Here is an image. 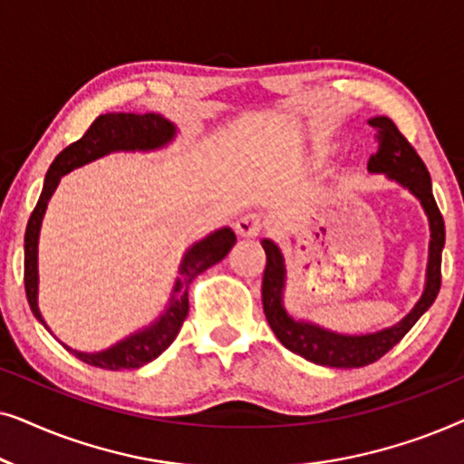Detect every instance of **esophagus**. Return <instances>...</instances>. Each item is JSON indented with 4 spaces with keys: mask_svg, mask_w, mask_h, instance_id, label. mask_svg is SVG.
I'll return each instance as SVG.
<instances>
[{
    "mask_svg": "<svg viewBox=\"0 0 464 464\" xmlns=\"http://www.w3.org/2000/svg\"><path fill=\"white\" fill-rule=\"evenodd\" d=\"M237 234L243 238H256L259 237V232H262V219H259V215L256 213H246V215H240L237 219Z\"/></svg>",
    "mask_w": 464,
    "mask_h": 464,
    "instance_id": "1",
    "label": "esophagus"
}]
</instances>
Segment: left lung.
<instances>
[{"label": "left lung", "instance_id": "1", "mask_svg": "<svg viewBox=\"0 0 464 464\" xmlns=\"http://www.w3.org/2000/svg\"><path fill=\"white\" fill-rule=\"evenodd\" d=\"M370 124L378 130V150L376 154L370 156L367 170L384 175L389 181H395L397 186L408 189L420 202L429 219L430 240L424 289L414 308L395 325L359 335L332 332V329L316 325L313 321L297 319L287 313L283 302L285 281H287L283 251L275 240L264 238L266 270L262 278V302L266 321L285 348L316 365L348 370V367H363L378 361L427 313L441 287V251L446 245V226H443V218L437 208L429 170L391 118L376 116L370 120Z\"/></svg>", "mask_w": 464, "mask_h": 464}]
</instances>
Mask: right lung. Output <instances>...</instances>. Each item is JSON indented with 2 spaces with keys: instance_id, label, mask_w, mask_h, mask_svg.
<instances>
[{
  "instance_id": "add662e5",
  "label": "right lung",
  "mask_w": 464,
  "mask_h": 464,
  "mask_svg": "<svg viewBox=\"0 0 464 464\" xmlns=\"http://www.w3.org/2000/svg\"><path fill=\"white\" fill-rule=\"evenodd\" d=\"M177 137V126L160 113H122L111 111L99 116L86 130V135L61 151L50 164L40 200L31 213L27 232H24V291L31 313L44 327L48 329V323L44 321L40 313V270H37V246H40V230L44 215H46L48 202L53 198L56 186L61 183V177L72 173L73 169L84 167L88 162L99 160L113 151H156L167 148ZM237 243V234L232 227H218L205 238L196 240L183 253L177 278L170 289V297L167 308L162 310L156 321L139 329V332L126 335L124 340L105 348L99 353H84L63 344L69 353H73L80 361L88 365L103 367V370H139L148 365L150 361L167 351L173 344V340L179 334L188 316V287L200 272L211 268L227 256ZM53 334V332H50Z\"/></svg>"
}]
</instances>
